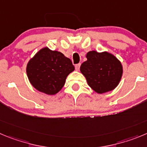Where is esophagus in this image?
Instances as JSON below:
<instances>
[{
  "mask_svg": "<svg viewBox=\"0 0 147 147\" xmlns=\"http://www.w3.org/2000/svg\"><path fill=\"white\" fill-rule=\"evenodd\" d=\"M80 64H78L75 65V69H76L77 71H78L79 69H80Z\"/></svg>",
  "mask_w": 147,
  "mask_h": 147,
  "instance_id": "esophagus-1",
  "label": "esophagus"
}]
</instances>
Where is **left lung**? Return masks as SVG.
<instances>
[{"label":"left lung","mask_w":147,"mask_h":147,"mask_svg":"<svg viewBox=\"0 0 147 147\" xmlns=\"http://www.w3.org/2000/svg\"><path fill=\"white\" fill-rule=\"evenodd\" d=\"M87 60L80 66V72L96 93L105 94L118 86L123 76V68L117 57L107 51H90Z\"/></svg>","instance_id":"1"}]
</instances>
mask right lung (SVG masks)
<instances>
[{
	"mask_svg": "<svg viewBox=\"0 0 147 147\" xmlns=\"http://www.w3.org/2000/svg\"><path fill=\"white\" fill-rule=\"evenodd\" d=\"M75 70L69 58L58 51L44 47L29 60L26 72L29 81L37 90L47 95L59 92L66 78Z\"/></svg>",
	"mask_w": 147,
	"mask_h": 147,
	"instance_id": "right-lung-1",
	"label": "right lung"
}]
</instances>
